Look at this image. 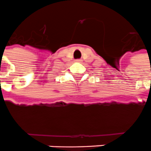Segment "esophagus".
<instances>
[{"mask_svg": "<svg viewBox=\"0 0 151 151\" xmlns=\"http://www.w3.org/2000/svg\"><path fill=\"white\" fill-rule=\"evenodd\" d=\"M81 59H77V60H76V61H78V62H81Z\"/></svg>", "mask_w": 151, "mask_h": 151, "instance_id": "esophagus-1", "label": "esophagus"}]
</instances>
